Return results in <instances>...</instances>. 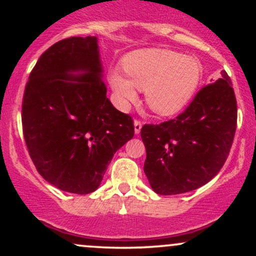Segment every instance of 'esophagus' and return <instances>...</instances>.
<instances>
[{"mask_svg": "<svg viewBox=\"0 0 256 256\" xmlns=\"http://www.w3.org/2000/svg\"><path fill=\"white\" fill-rule=\"evenodd\" d=\"M134 134H140V128H142V122L136 119V120H134Z\"/></svg>", "mask_w": 256, "mask_h": 256, "instance_id": "esophagus-1", "label": "esophagus"}]
</instances>
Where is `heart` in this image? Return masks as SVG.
Returning a JSON list of instances; mask_svg holds the SVG:
<instances>
[{
  "instance_id": "heart-1",
  "label": "heart",
  "mask_w": 256,
  "mask_h": 256,
  "mask_svg": "<svg viewBox=\"0 0 256 256\" xmlns=\"http://www.w3.org/2000/svg\"><path fill=\"white\" fill-rule=\"evenodd\" d=\"M125 77L116 70L108 79L119 104L126 106L144 91L146 104L154 113L171 116L180 110L198 89L202 66L198 58L168 49H142L122 60Z\"/></svg>"
}]
</instances>
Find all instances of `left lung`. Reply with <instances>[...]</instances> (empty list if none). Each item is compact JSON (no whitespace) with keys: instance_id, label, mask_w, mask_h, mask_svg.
Returning a JSON list of instances; mask_svg holds the SVG:
<instances>
[{"instance_id":"obj_1","label":"left lung","mask_w":256,"mask_h":256,"mask_svg":"<svg viewBox=\"0 0 256 256\" xmlns=\"http://www.w3.org/2000/svg\"><path fill=\"white\" fill-rule=\"evenodd\" d=\"M225 71L196 94L174 119L146 124L144 173L158 195L198 189L218 174L230 152L237 125V101Z\"/></svg>"}]
</instances>
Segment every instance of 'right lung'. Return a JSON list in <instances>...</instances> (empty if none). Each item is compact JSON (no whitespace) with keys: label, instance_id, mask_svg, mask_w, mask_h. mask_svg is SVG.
I'll use <instances>...</instances> for the list:
<instances>
[{"label":"right lung","instance_id":"right-lung-1","mask_svg":"<svg viewBox=\"0 0 256 256\" xmlns=\"http://www.w3.org/2000/svg\"><path fill=\"white\" fill-rule=\"evenodd\" d=\"M83 75L74 76L73 72ZM22 132L31 160L64 192H95L134 120L107 98L96 37H68L38 58L26 83Z\"/></svg>","mask_w":256,"mask_h":256}]
</instances>
